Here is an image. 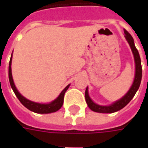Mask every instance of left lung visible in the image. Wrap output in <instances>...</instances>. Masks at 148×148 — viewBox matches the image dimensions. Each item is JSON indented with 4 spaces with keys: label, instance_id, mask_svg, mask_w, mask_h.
Segmentation results:
<instances>
[{
    "label": "left lung",
    "instance_id": "1",
    "mask_svg": "<svg viewBox=\"0 0 148 148\" xmlns=\"http://www.w3.org/2000/svg\"><path fill=\"white\" fill-rule=\"evenodd\" d=\"M124 37L127 39V42L129 43L132 51L133 53L134 60H135V63H136V74H135L133 83L132 85L130 90L127 91V93L122 98L115 101L110 106H99V105L93 102L89 96L88 87H87L86 90V93H85V97H86V101L87 105L92 111L96 112H101V113H112V112H115L121 110L130 102V101L133 98V97L135 96L136 91L140 87L141 78H142V66H141V60H140V55H139V52L135 46L133 38L126 30H124Z\"/></svg>",
    "mask_w": 148,
    "mask_h": 148
}]
</instances>
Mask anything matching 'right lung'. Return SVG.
<instances>
[{"label": "right lung", "instance_id": "add662e5", "mask_svg": "<svg viewBox=\"0 0 148 148\" xmlns=\"http://www.w3.org/2000/svg\"><path fill=\"white\" fill-rule=\"evenodd\" d=\"M12 54L10 62H9V66H8V78H9V82H10V85H11L12 89L14 91L16 96L17 97V98L21 101V104L24 106H25L27 109L31 110V111L36 112V113H42V114L55 112L58 111V109H61V107L63 105L64 94L66 93V91L68 90L70 85H68L62 91L61 93L59 94V96L51 102L47 103V104H40V103H36L32 101H29L27 98H25L24 97L22 96L21 93H19V91L16 88V86H15L14 82H13V79H12Z\"/></svg>", "mask_w": 148, "mask_h": 148}]
</instances>
